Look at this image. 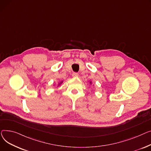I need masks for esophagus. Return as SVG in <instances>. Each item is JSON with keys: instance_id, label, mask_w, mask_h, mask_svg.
Segmentation results:
<instances>
[{"instance_id": "esophagus-1", "label": "esophagus", "mask_w": 151, "mask_h": 151, "mask_svg": "<svg viewBox=\"0 0 151 151\" xmlns=\"http://www.w3.org/2000/svg\"><path fill=\"white\" fill-rule=\"evenodd\" d=\"M72 76L73 77H77L78 76V74L77 73H73Z\"/></svg>"}]
</instances>
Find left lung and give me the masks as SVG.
I'll return each mask as SVG.
<instances>
[{
    "instance_id": "left-lung-1",
    "label": "left lung",
    "mask_w": 151,
    "mask_h": 151,
    "mask_svg": "<svg viewBox=\"0 0 151 151\" xmlns=\"http://www.w3.org/2000/svg\"><path fill=\"white\" fill-rule=\"evenodd\" d=\"M90 84L91 85L93 84V83H92V81H90Z\"/></svg>"
}]
</instances>
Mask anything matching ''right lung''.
Listing matches in <instances>:
<instances>
[{
	"instance_id": "add662e5",
	"label": "right lung",
	"mask_w": 151,
	"mask_h": 151,
	"mask_svg": "<svg viewBox=\"0 0 151 151\" xmlns=\"http://www.w3.org/2000/svg\"><path fill=\"white\" fill-rule=\"evenodd\" d=\"M63 81H60V82L58 83V84H57V86H60L62 83H63ZM53 86H55V84H54V85H53Z\"/></svg>"
}]
</instances>
